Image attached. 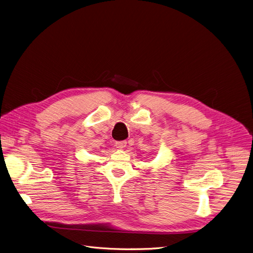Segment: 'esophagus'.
Wrapping results in <instances>:
<instances>
[{"instance_id":"obj_1","label":"esophagus","mask_w":253,"mask_h":253,"mask_svg":"<svg viewBox=\"0 0 253 253\" xmlns=\"http://www.w3.org/2000/svg\"><path fill=\"white\" fill-rule=\"evenodd\" d=\"M126 146V141H118L115 143V147L118 148V149H124V148Z\"/></svg>"}]
</instances>
